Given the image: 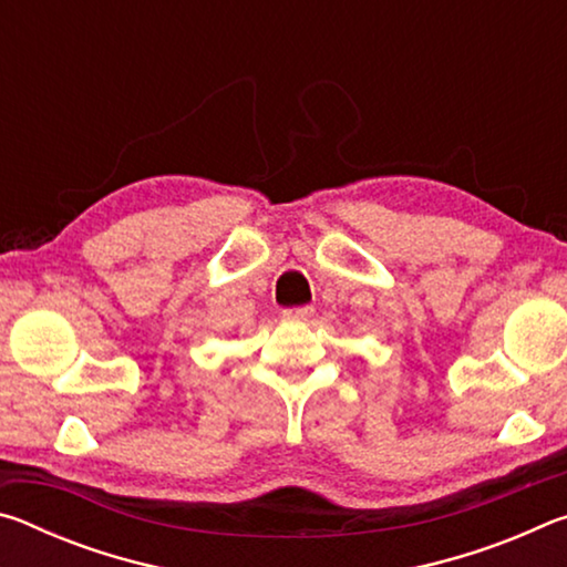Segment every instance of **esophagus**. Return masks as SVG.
I'll list each match as a JSON object with an SVG mask.
<instances>
[{"label": "esophagus", "mask_w": 567, "mask_h": 567, "mask_svg": "<svg viewBox=\"0 0 567 567\" xmlns=\"http://www.w3.org/2000/svg\"><path fill=\"white\" fill-rule=\"evenodd\" d=\"M315 310L312 307H292V310H285L287 320H297V322H310Z\"/></svg>", "instance_id": "34e87169"}]
</instances>
